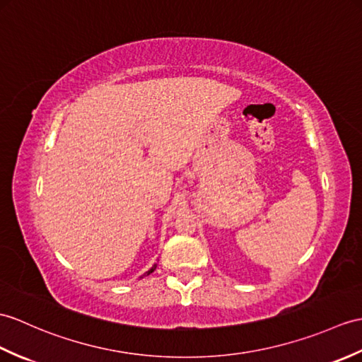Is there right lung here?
<instances>
[{"mask_svg":"<svg viewBox=\"0 0 362 362\" xmlns=\"http://www.w3.org/2000/svg\"><path fill=\"white\" fill-rule=\"evenodd\" d=\"M154 270H156V265H154V267H153V268H151V270H149V272H148V274H149V273H153V272H154Z\"/></svg>","mask_w":362,"mask_h":362,"instance_id":"right-lung-1","label":"right lung"}]
</instances>
